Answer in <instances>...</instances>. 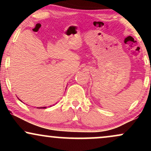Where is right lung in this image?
<instances>
[{
    "label": "right lung",
    "instance_id": "add662e5",
    "mask_svg": "<svg viewBox=\"0 0 151 151\" xmlns=\"http://www.w3.org/2000/svg\"><path fill=\"white\" fill-rule=\"evenodd\" d=\"M47 107H39V108H37V109H46Z\"/></svg>",
    "mask_w": 151,
    "mask_h": 151
}]
</instances>
